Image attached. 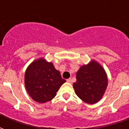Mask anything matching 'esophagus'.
<instances>
[{"instance_id": "34e87169", "label": "esophagus", "mask_w": 129, "mask_h": 129, "mask_svg": "<svg viewBox=\"0 0 129 129\" xmlns=\"http://www.w3.org/2000/svg\"><path fill=\"white\" fill-rule=\"evenodd\" d=\"M67 82H68V83H72V79L69 78L67 80Z\"/></svg>"}]
</instances>
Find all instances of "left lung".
<instances>
[{"label":"left lung","mask_w":129,"mask_h":129,"mask_svg":"<svg viewBox=\"0 0 129 129\" xmlns=\"http://www.w3.org/2000/svg\"><path fill=\"white\" fill-rule=\"evenodd\" d=\"M108 86L106 72L97 61L92 60L80 67L73 88L77 96L88 104H95L102 98Z\"/></svg>","instance_id":"obj_1"}]
</instances>
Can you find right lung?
I'll return each instance as SVG.
<instances>
[{
    "label": "right lung",
    "mask_w": 129,
    "mask_h": 129,
    "mask_svg": "<svg viewBox=\"0 0 129 129\" xmlns=\"http://www.w3.org/2000/svg\"><path fill=\"white\" fill-rule=\"evenodd\" d=\"M66 82L52 63L47 61L44 58L33 61L25 72L26 90L32 99L39 103L52 100Z\"/></svg>",
    "instance_id": "right-lung-1"
}]
</instances>
